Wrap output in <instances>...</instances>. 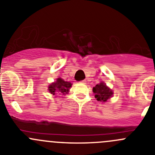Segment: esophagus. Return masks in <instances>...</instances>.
Masks as SVG:
<instances>
[{
	"mask_svg": "<svg viewBox=\"0 0 155 155\" xmlns=\"http://www.w3.org/2000/svg\"><path fill=\"white\" fill-rule=\"evenodd\" d=\"M80 82H81V83L85 84V83H86V80H85V79H84V80H82V81H80Z\"/></svg>",
	"mask_w": 155,
	"mask_h": 155,
	"instance_id": "1",
	"label": "esophagus"
}]
</instances>
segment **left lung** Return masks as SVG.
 Wrapping results in <instances>:
<instances>
[{
  "instance_id": "obj_1",
  "label": "left lung",
  "mask_w": 155,
  "mask_h": 155,
  "mask_svg": "<svg viewBox=\"0 0 155 155\" xmlns=\"http://www.w3.org/2000/svg\"><path fill=\"white\" fill-rule=\"evenodd\" d=\"M92 91L94 94V97L98 101H107V99L113 95L112 90L110 89L104 82H101L100 84L96 85L93 88Z\"/></svg>"
}]
</instances>
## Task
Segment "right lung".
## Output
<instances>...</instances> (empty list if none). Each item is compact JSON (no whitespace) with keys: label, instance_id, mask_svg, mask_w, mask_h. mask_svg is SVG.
I'll return each mask as SVG.
<instances>
[{"label":"right lung","instance_id":"right-lung-1","mask_svg":"<svg viewBox=\"0 0 155 155\" xmlns=\"http://www.w3.org/2000/svg\"><path fill=\"white\" fill-rule=\"evenodd\" d=\"M72 83L69 82H65L61 78H58L57 82L51 84L48 86V90L52 94H55L56 92L62 93L63 94H67L69 91V89L71 87Z\"/></svg>","mask_w":155,"mask_h":155}]
</instances>
